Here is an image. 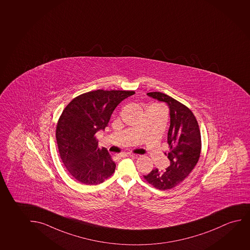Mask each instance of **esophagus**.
<instances>
[{"label":"esophagus","mask_w":250,"mask_h":250,"mask_svg":"<svg viewBox=\"0 0 250 250\" xmlns=\"http://www.w3.org/2000/svg\"><path fill=\"white\" fill-rule=\"evenodd\" d=\"M119 156L120 157H122V158H126V157H135V156H137V155L131 153V152H124V153H121Z\"/></svg>","instance_id":"esophagus-1"}]
</instances>
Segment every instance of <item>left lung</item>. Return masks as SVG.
Instances as JSON below:
<instances>
[{
  "label": "left lung",
  "instance_id": "obj_1",
  "mask_svg": "<svg viewBox=\"0 0 250 250\" xmlns=\"http://www.w3.org/2000/svg\"><path fill=\"white\" fill-rule=\"evenodd\" d=\"M147 95L169 106L170 125L167 142L169 151L167 155L170 166L166 170L152 169L144 178L158 189H171L183 183L199 161L201 131L195 116L186 105L162 92H148Z\"/></svg>",
  "mask_w": 250,
  "mask_h": 250
}]
</instances>
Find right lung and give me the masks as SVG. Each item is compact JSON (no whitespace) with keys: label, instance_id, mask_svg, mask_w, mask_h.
Listing matches in <instances>:
<instances>
[{"label":"right lung","instance_id":"right-lung-1","mask_svg":"<svg viewBox=\"0 0 250 250\" xmlns=\"http://www.w3.org/2000/svg\"><path fill=\"white\" fill-rule=\"evenodd\" d=\"M134 91L97 90L74 98L61 115L56 130L62 161L74 179L97 185L116 169L106 148L99 147L95 134L104 130L116 106Z\"/></svg>","mask_w":250,"mask_h":250}]
</instances>
